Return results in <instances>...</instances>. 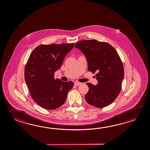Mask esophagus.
<instances>
[{
    "label": "esophagus",
    "instance_id": "1",
    "mask_svg": "<svg viewBox=\"0 0 150 150\" xmlns=\"http://www.w3.org/2000/svg\"><path fill=\"white\" fill-rule=\"evenodd\" d=\"M80 84H81V83H79V82H75V83H74V85H75V86H79Z\"/></svg>",
    "mask_w": 150,
    "mask_h": 150
}]
</instances>
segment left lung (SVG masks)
I'll return each mask as SVG.
<instances>
[{
    "instance_id": "left-lung-1",
    "label": "left lung",
    "mask_w": 150,
    "mask_h": 150,
    "mask_svg": "<svg viewBox=\"0 0 150 150\" xmlns=\"http://www.w3.org/2000/svg\"><path fill=\"white\" fill-rule=\"evenodd\" d=\"M74 47L83 52L88 62V71L96 74L98 84L87 83L89 91L85 100L90 105L103 108L114 102L121 92L124 78L121 59L114 48L105 42L83 40Z\"/></svg>"
}]
</instances>
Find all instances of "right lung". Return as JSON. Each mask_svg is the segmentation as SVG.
I'll return each mask as SVG.
<instances>
[{
    "label": "right lung",
    "instance_id": "add662e5",
    "mask_svg": "<svg viewBox=\"0 0 150 150\" xmlns=\"http://www.w3.org/2000/svg\"><path fill=\"white\" fill-rule=\"evenodd\" d=\"M74 47V43L41 45L30 54L25 69V79L32 99L42 108H59L73 87L72 81L55 79L54 74Z\"/></svg>",
    "mask_w": 150,
    "mask_h": 150
}]
</instances>
